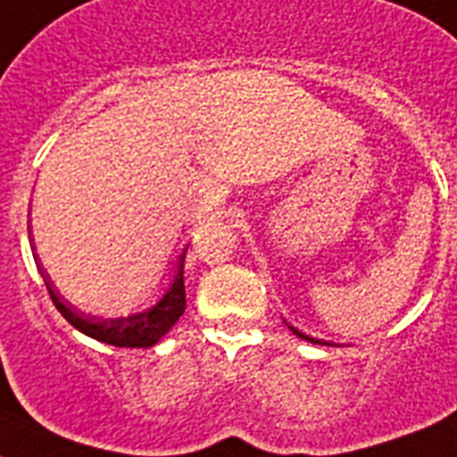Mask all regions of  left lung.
Listing matches in <instances>:
<instances>
[{"label": "left lung", "mask_w": 457, "mask_h": 457, "mask_svg": "<svg viewBox=\"0 0 457 457\" xmlns=\"http://www.w3.org/2000/svg\"><path fill=\"white\" fill-rule=\"evenodd\" d=\"M295 332V335L297 337H302V339H306V341H312V344H325V341H320V339H313V337H309V335H304V332H300V329H295V328H290Z\"/></svg>", "instance_id": "1"}]
</instances>
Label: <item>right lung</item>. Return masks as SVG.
<instances>
[{"mask_svg": "<svg viewBox=\"0 0 457 457\" xmlns=\"http://www.w3.org/2000/svg\"><path fill=\"white\" fill-rule=\"evenodd\" d=\"M183 260L186 255H181V262H179V271L174 276V283H171L170 293L164 295L162 300L157 302L153 309L144 313H137V316L128 318H95L87 316V313L79 312L76 306H71L69 302H64V297L53 290L51 276L46 274V270L39 264L41 276H44V283L48 287V295H51L53 304L57 306V312L67 318L69 323L74 325L79 332L92 337V339L104 341L111 346L120 348H148L153 344L162 339V335H167L171 329V325L183 316L186 312V283H183Z\"/></svg>", "mask_w": 457, "mask_h": 457, "instance_id": "right-lung-1", "label": "right lung"}]
</instances>
